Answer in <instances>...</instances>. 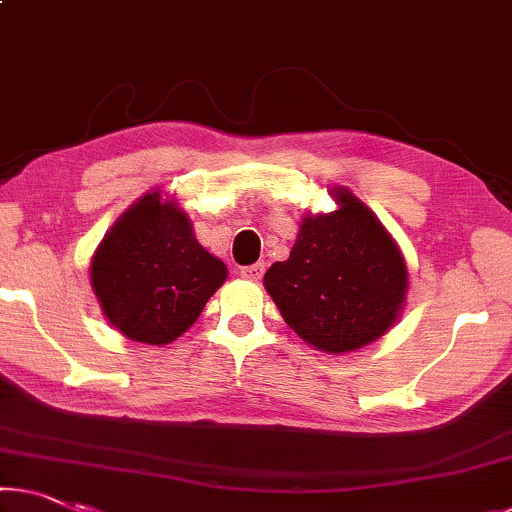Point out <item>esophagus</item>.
<instances>
[{"mask_svg": "<svg viewBox=\"0 0 512 512\" xmlns=\"http://www.w3.org/2000/svg\"><path fill=\"white\" fill-rule=\"evenodd\" d=\"M263 272H265V263H254V265L240 267V277H245L249 281H258L263 277Z\"/></svg>", "mask_w": 512, "mask_h": 512, "instance_id": "esophagus-1", "label": "esophagus"}]
</instances>
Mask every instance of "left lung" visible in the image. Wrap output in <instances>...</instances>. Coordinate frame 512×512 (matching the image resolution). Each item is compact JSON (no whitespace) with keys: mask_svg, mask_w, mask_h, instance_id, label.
I'll return each instance as SVG.
<instances>
[{"mask_svg":"<svg viewBox=\"0 0 512 512\" xmlns=\"http://www.w3.org/2000/svg\"><path fill=\"white\" fill-rule=\"evenodd\" d=\"M336 199L338 210L304 219L288 261L265 272V288L306 343L350 352L396 322L407 267L396 242L357 196L338 190Z\"/></svg>","mask_w":512,"mask_h":512,"instance_id":"left-lung-1","label":"left lung"}]
</instances>
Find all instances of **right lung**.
Segmentation results:
<instances>
[{
  "label": "right lung",
  "instance_id": "obj_1",
  "mask_svg": "<svg viewBox=\"0 0 512 512\" xmlns=\"http://www.w3.org/2000/svg\"><path fill=\"white\" fill-rule=\"evenodd\" d=\"M226 265L196 242L185 212L160 194L139 199L105 235L91 283L109 322L132 341L164 345L201 316Z\"/></svg>",
  "mask_w": 512,
  "mask_h": 512
}]
</instances>
